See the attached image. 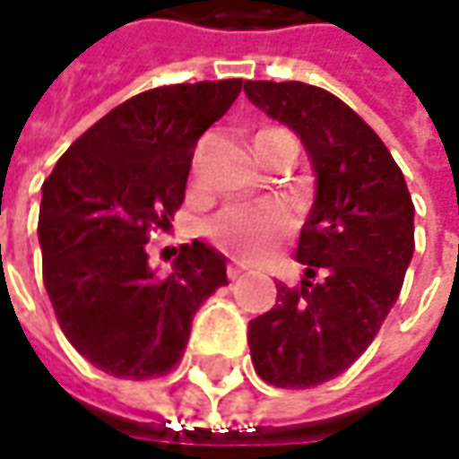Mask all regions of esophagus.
Instances as JSON below:
<instances>
[{"mask_svg":"<svg viewBox=\"0 0 459 459\" xmlns=\"http://www.w3.org/2000/svg\"><path fill=\"white\" fill-rule=\"evenodd\" d=\"M245 271H247V265H242V263H230V265H227V275H230L232 281H235V278H239V275L245 273Z\"/></svg>","mask_w":459,"mask_h":459,"instance_id":"34e87169","label":"esophagus"}]
</instances>
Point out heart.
Returning <instances> with one entry per match:
<instances>
[{
    "mask_svg": "<svg viewBox=\"0 0 459 459\" xmlns=\"http://www.w3.org/2000/svg\"><path fill=\"white\" fill-rule=\"evenodd\" d=\"M275 134H286V130L265 127L260 130L257 140H268ZM296 227V212L289 202H263V204H235L221 209L214 220L206 221V235L214 239L220 247L230 250L232 255L260 260L271 255L273 247L291 235Z\"/></svg>",
    "mask_w": 459,
    "mask_h": 459,
    "instance_id": "1",
    "label": "heart"
}]
</instances>
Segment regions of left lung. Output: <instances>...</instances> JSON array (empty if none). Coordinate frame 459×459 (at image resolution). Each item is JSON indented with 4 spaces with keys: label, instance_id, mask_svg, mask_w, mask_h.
Returning <instances> with one entry per match:
<instances>
[{
    "label": "left lung",
    "instance_id": "8db88e82",
    "mask_svg": "<svg viewBox=\"0 0 459 459\" xmlns=\"http://www.w3.org/2000/svg\"><path fill=\"white\" fill-rule=\"evenodd\" d=\"M245 94L301 137L316 196L301 227V286L247 325L255 373L311 388L344 373L376 340L414 255V204L378 134L342 99L301 81H245ZM322 274L319 281H314Z\"/></svg>",
    "mask_w": 459,
    "mask_h": 459
}]
</instances>
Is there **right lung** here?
<instances>
[{"label":"right lung","instance_id":"obj_1","mask_svg":"<svg viewBox=\"0 0 459 459\" xmlns=\"http://www.w3.org/2000/svg\"><path fill=\"white\" fill-rule=\"evenodd\" d=\"M242 79L173 83L127 99L63 152L43 184V283L65 340L99 370L145 380L184 358L194 314L227 286V257L194 239L173 273L148 263L151 230L184 204L194 148Z\"/></svg>","mask_w":459,"mask_h":459}]
</instances>
